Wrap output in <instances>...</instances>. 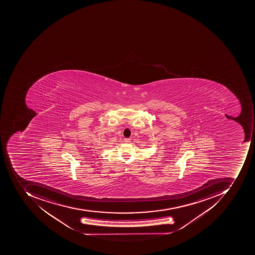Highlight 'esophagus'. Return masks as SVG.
Masks as SVG:
<instances>
[{
	"instance_id": "obj_1",
	"label": "esophagus",
	"mask_w": 255,
	"mask_h": 255,
	"mask_svg": "<svg viewBox=\"0 0 255 255\" xmlns=\"http://www.w3.org/2000/svg\"><path fill=\"white\" fill-rule=\"evenodd\" d=\"M124 141H125L126 143H129L130 141H131V138H124Z\"/></svg>"
}]
</instances>
